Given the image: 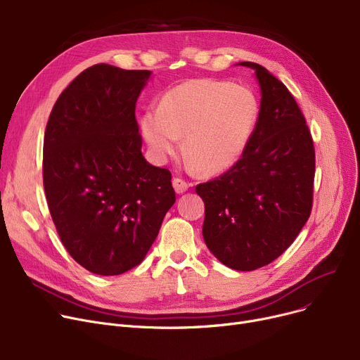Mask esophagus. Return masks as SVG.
Here are the masks:
<instances>
[{"label":"esophagus","instance_id":"esophagus-1","mask_svg":"<svg viewBox=\"0 0 360 360\" xmlns=\"http://www.w3.org/2000/svg\"><path fill=\"white\" fill-rule=\"evenodd\" d=\"M172 185H174L175 191H176L178 194L185 193V191L188 190V188H190V184L185 182V181L181 179V178H174V179H172Z\"/></svg>","mask_w":360,"mask_h":360}]
</instances>
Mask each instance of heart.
<instances>
[{
    "instance_id": "b5f03b06",
    "label": "heart",
    "mask_w": 360,
    "mask_h": 360,
    "mask_svg": "<svg viewBox=\"0 0 360 360\" xmlns=\"http://www.w3.org/2000/svg\"><path fill=\"white\" fill-rule=\"evenodd\" d=\"M259 106L251 89L224 80L193 79L167 90L158 112L147 110L140 128L158 159L184 155L202 174L229 169L250 143Z\"/></svg>"
}]
</instances>
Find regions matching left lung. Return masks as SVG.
<instances>
[{"instance_id": "obj_1", "label": "left lung", "mask_w": 360, "mask_h": 360, "mask_svg": "<svg viewBox=\"0 0 360 360\" xmlns=\"http://www.w3.org/2000/svg\"><path fill=\"white\" fill-rule=\"evenodd\" d=\"M261 103L255 129L239 160L195 186L204 201L202 236L212 254L238 271L267 266L285 252L309 219L315 148L292 93L259 64Z\"/></svg>"}]
</instances>
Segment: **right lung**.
<instances>
[{
    "instance_id": "right-lung-1",
    "label": "right lung",
    "mask_w": 360,
    "mask_h": 360,
    "mask_svg": "<svg viewBox=\"0 0 360 360\" xmlns=\"http://www.w3.org/2000/svg\"><path fill=\"white\" fill-rule=\"evenodd\" d=\"M147 70L91 65L56 99L44 140V188L68 254L99 276L144 259L176 197L141 153L136 102Z\"/></svg>"
}]
</instances>
